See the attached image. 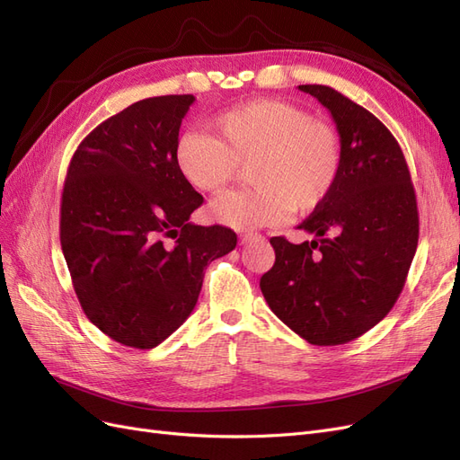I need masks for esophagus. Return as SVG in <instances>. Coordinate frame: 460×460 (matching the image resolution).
Segmentation results:
<instances>
[{"instance_id": "obj_1", "label": "esophagus", "mask_w": 460, "mask_h": 460, "mask_svg": "<svg viewBox=\"0 0 460 460\" xmlns=\"http://www.w3.org/2000/svg\"><path fill=\"white\" fill-rule=\"evenodd\" d=\"M259 238H261V234H257V232H243V234H240V242L242 243H249V242L259 240Z\"/></svg>"}]
</instances>
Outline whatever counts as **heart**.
<instances>
[{
    "label": "heart",
    "mask_w": 460,
    "mask_h": 460,
    "mask_svg": "<svg viewBox=\"0 0 460 460\" xmlns=\"http://www.w3.org/2000/svg\"><path fill=\"white\" fill-rule=\"evenodd\" d=\"M215 136L191 130L178 137L176 166L207 193L225 188L247 164V190L222 193L208 217L232 230L280 225L291 213L323 203L341 172V142L332 124L276 100L245 103L213 120Z\"/></svg>",
    "instance_id": "1"
}]
</instances>
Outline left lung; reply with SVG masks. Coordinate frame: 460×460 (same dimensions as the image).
<instances>
[{"label": "left lung", "mask_w": 460, "mask_h": 460, "mask_svg": "<svg viewBox=\"0 0 460 460\" xmlns=\"http://www.w3.org/2000/svg\"><path fill=\"white\" fill-rule=\"evenodd\" d=\"M301 92L323 103L341 142L330 196L297 228L314 240L270 238L276 261L261 278L272 313L313 345H341L392 311L419 245V211L405 155L370 111L330 86Z\"/></svg>", "instance_id": "8db88e82"}]
</instances>
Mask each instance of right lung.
<instances>
[{"label": "right lung", "instance_id": "right-lung-1", "mask_svg": "<svg viewBox=\"0 0 460 460\" xmlns=\"http://www.w3.org/2000/svg\"><path fill=\"white\" fill-rule=\"evenodd\" d=\"M193 102L147 97L107 119L82 140L65 180L61 247L76 297L92 324L136 349L184 324L207 264L238 243L226 226L190 222L203 198L174 151Z\"/></svg>", "mask_w": 460, "mask_h": 460}]
</instances>
